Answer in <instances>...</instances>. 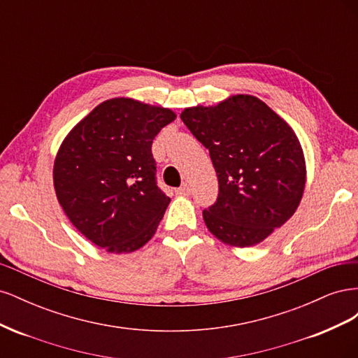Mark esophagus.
Here are the masks:
<instances>
[{"mask_svg":"<svg viewBox=\"0 0 358 358\" xmlns=\"http://www.w3.org/2000/svg\"><path fill=\"white\" fill-rule=\"evenodd\" d=\"M189 187L187 185V183H183V185L180 187V188H178L176 189V194H179V196H188V194H189Z\"/></svg>","mask_w":358,"mask_h":358,"instance_id":"34e87169","label":"esophagus"}]
</instances>
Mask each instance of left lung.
Here are the masks:
<instances>
[{"mask_svg":"<svg viewBox=\"0 0 358 358\" xmlns=\"http://www.w3.org/2000/svg\"><path fill=\"white\" fill-rule=\"evenodd\" d=\"M180 119L209 149L218 176V199L203 210L216 239L254 246L294 215L306 183L305 155L292 128L264 101L237 94L188 107Z\"/></svg>","mask_w":358,"mask_h":358,"instance_id":"obj_1","label":"left lung"}]
</instances>
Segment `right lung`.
<instances>
[{"mask_svg":"<svg viewBox=\"0 0 358 358\" xmlns=\"http://www.w3.org/2000/svg\"><path fill=\"white\" fill-rule=\"evenodd\" d=\"M176 113L133 99H110L64 138L53 187L70 222L107 252L128 254L157 231L170 199L157 187L152 140Z\"/></svg>","mask_w":358,"mask_h":358,"instance_id":"obj_1","label":"right lung"}]
</instances>
